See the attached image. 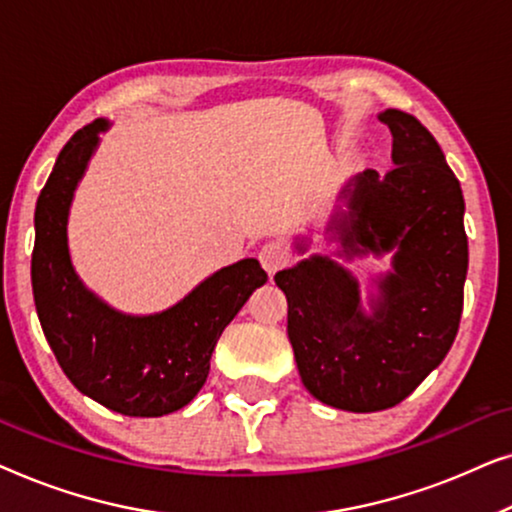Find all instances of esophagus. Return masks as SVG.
Wrapping results in <instances>:
<instances>
[{"instance_id":"esophagus-1","label":"esophagus","mask_w":512,"mask_h":512,"mask_svg":"<svg viewBox=\"0 0 512 512\" xmlns=\"http://www.w3.org/2000/svg\"><path fill=\"white\" fill-rule=\"evenodd\" d=\"M258 261H261L265 272L272 277L277 270H282L284 265L289 263V249H286V244L279 240L265 242L261 251H258Z\"/></svg>"}]
</instances>
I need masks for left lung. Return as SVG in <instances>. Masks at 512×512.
I'll use <instances>...</instances> for the list:
<instances>
[{"label": "left lung", "instance_id": "8db88e82", "mask_svg": "<svg viewBox=\"0 0 512 512\" xmlns=\"http://www.w3.org/2000/svg\"><path fill=\"white\" fill-rule=\"evenodd\" d=\"M394 167L356 174L340 191L347 212L328 230L345 258L389 254L363 310L359 282L328 256H310L275 282L289 303L300 380L317 401L349 412L394 408L450 352L464 310L468 237L464 195L429 130L387 109ZM303 249V247H300Z\"/></svg>", "mask_w": 512, "mask_h": 512}]
</instances>
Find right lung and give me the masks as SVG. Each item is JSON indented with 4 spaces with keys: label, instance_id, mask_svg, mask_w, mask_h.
I'll list each match as a JSON object with an SVG mask.
<instances>
[{
    "label": "right lung",
    "instance_id": "1",
    "mask_svg": "<svg viewBox=\"0 0 512 512\" xmlns=\"http://www.w3.org/2000/svg\"><path fill=\"white\" fill-rule=\"evenodd\" d=\"M109 128L97 118L60 151L34 209L32 293L60 368L81 394L128 417H163L202 389L223 328L251 293L268 282L256 258H244L200 282L158 314H123L88 291L67 247V216L88 160Z\"/></svg>",
    "mask_w": 512,
    "mask_h": 512
}]
</instances>
